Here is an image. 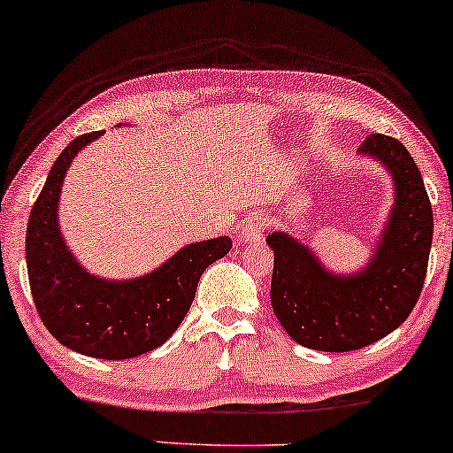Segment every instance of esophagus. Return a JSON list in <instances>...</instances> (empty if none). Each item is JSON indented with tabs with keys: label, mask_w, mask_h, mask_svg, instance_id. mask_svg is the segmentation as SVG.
<instances>
[{
	"label": "esophagus",
	"mask_w": 453,
	"mask_h": 453,
	"mask_svg": "<svg viewBox=\"0 0 453 453\" xmlns=\"http://www.w3.org/2000/svg\"><path fill=\"white\" fill-rule=\"evenodd\" d=\"M263 231H265V218L250 216L246 220V225L242 226V240L248 242V243L261 242L263 240Z\"/></svg>",
	"instance_id": "esophagus-1"
}]
</instances>
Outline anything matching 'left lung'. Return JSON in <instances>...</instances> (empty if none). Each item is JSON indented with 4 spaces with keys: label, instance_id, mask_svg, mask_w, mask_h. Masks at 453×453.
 <instances>
[{
    "label": "left lung",
    "instance_id": "left-lung-1",
    "mask_svg": "<svg viewBox=\"0 0 453 453\" xmlns=\"http://www.w3.org/2000/svg\"><path fill=\"white\" fill-rule=\"evenodd\" d=\"M359 156L379 162L394 184L388 222L365 267L340 276L288 233L267 235L278 321L297 344L327 353L368 347L400 327L418 303L428 269L434 226L415 160L385 134L365 136Z\"/></svg>",
    "mask_w": 453,
    "mask_h": 453
}]
</instances>
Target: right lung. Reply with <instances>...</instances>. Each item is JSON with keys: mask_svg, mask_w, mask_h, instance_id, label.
<instances>
[{"mask_svg": "<svg viewBox=\"0 0 453 453\" xmlns=\"http://www.w3.org/2000/svg\"><path fill=\"white\" fill-rule=\"evenodd\" d=\"M104 134H81L50 166L29 213L25 258L44 327L64 347L98 359H130L173 336L195 299L201 273L231 250V237L188 243L154 272L130 280L89 273L65 243L59 196L74 156Z\"/></svg>", "mask_w": 453, "mask_h": 453, "instance_id": "obj_1", "label": "right lung"}]
</instances>
